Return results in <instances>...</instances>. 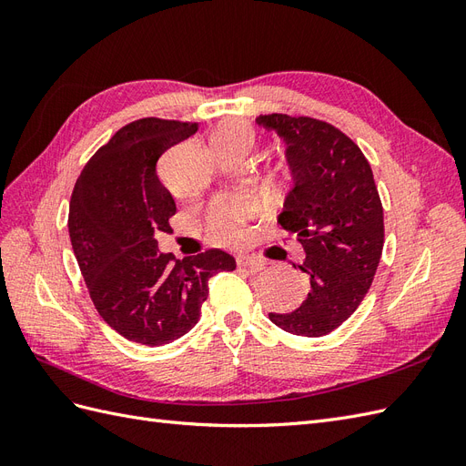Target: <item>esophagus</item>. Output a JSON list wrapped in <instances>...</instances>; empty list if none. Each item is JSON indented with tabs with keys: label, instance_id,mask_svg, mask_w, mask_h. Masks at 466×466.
I'll list each match as a JSON object with an SVG mask.
<instances>
[{
	"label": "esophagus",
	"instance_id": "34e87169",
	"mask_svg": "<svg viewBox=\"0 0 466 466\" xmlns=\"http://www.w3.org/2000/svg\"><path fill=\"white\" fill-rule=\"evenodd\" d=\"M237 264L241 268H248L250 272H260L266 268V262L260 258H255V257H238Z\"/></svg>",
	"mask_w": 466,
	"mask_h": 466
}]
</instances>
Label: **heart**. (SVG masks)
<instances>
[{
	"instance_id": "obj_1",
	"label": "heart",
	"mask_w": 466,
	"mask_h": 466,
	"mask_svg": "<svg viewBox=\"0 0 466 466\" xmlns=\"http://www.w3.org/2000/svg\"><path fill=\"white\" fill-rule=\"evenodd\" d=\"M257 132L250 124L241 120H229L219 124L211 132L214 147H252ZM247 214V206L241 200H218L208 214V233L218 243H233L241 235V223Z\"/></svg>"
}]
</instances>
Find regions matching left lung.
Returning <instances> with one entry per match:
<instances>
[{"instance_id":"obj_1","label":"left lung","mask_w":466,"mask_h":466,"mask_svg":"<svg viewBox=\"0 0 466 466\" xmlns=\"http://www.w3.org/2000/svg\"><path fill=\"white\" fill-rule=\"evenodd\" d=\"M257 122L288 144L293 187L278 223L301 243L307 257L298 268L309 276L301 307L270 320L291 334L324 336L371 288L385 243L383 204L365 155L332 124L276 112Z\"/></svg>"}]
</instances>
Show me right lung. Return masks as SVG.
<instances>
[{"label":"right lung","instance_id":"1","mask_svg":"<svg viewBox=\"0 0 466 466\" xmlns=\"http://www.w3.org/2000/svg\"><path fill=\"white\" fill-rule=\"evenodd\" d=\"M198 130L196 122L139 118L83 167L69 200V238L98 315L124 338L163 346L200 319L208 279L235 270L211 248L177 260L157 248L177 206L157 175L161 155Z\"/></svg>","mask_w":466,"mask_h":466}]
</instances>
